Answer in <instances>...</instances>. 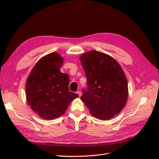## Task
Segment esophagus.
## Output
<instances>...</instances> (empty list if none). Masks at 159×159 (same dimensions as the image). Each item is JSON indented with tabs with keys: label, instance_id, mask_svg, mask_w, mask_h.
<instances>
[{
	"label": "esophagus",
	"instance_id": "obj_1",
	"mask_svg": "<svg viewBox=\"0 0 159 159\" xmlns=\"http://www.w3.org/2000/svg\"><path fill=\"white\" fill-rule=\"evenodd\" d=\"M77 93L78 94V95H79V97H81V92L80 91H77Z\"/></svg>",
	"mask_w": 159,
	"mask_h": 159
}]
</instances>
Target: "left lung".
I'll return each instance as SVG.
<instances>
[{
    "label": "left lung",
    "mask_w": 159,
    "mask_h": 159,
    "mask_svg": "<svg viewBox=\"0 0 159 159\" xmlns=\"http://www.w3.org/2000/svg\"><path fill=\"white\" fill-rule=\"evenodd\" d=\"M88 89L81 99L90 113L101 120L117 115L126 104L128 84L121 67L112 57L95 50L80 56Z\"/></svg>",
    "instance_id": "obj_1"
}]
</instances>
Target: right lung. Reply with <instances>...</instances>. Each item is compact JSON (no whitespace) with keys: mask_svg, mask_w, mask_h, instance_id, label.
Returning <instances> with one entry per match:
<instances>
[{"mask_svg":"<svg viewBox=\"0 0 159 159\" xmlns=\"http://www.w3.org/2000/svg\"><path fill=\"white\" fill-rule=\"evenodd\" d=\"M63 58L56 52L38 61L26 84V99L31 109L40 117L53 119L60 117L77 93L69 91V77L61 73Z\"/></svg>","mask_w":159,"mask_h":159,"instance_id":"right-lung-1","label":"right lung"}]
</instances>
